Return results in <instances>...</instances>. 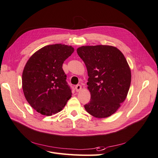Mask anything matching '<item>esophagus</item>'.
<instances>
[{
	"label": "esophagus",
	"instance_id": "34e87169",
	"mask_svg": "<svg viewBox=\"0 0 158 158\" xmlns=\"http://www.w3.org/2000/svg\"><path fill=\"white\" fill-rule=\"evenodd\" d=\"M75 89H76V91L77 92H80V91L82 89V85H76V87H75Z\"/></svg>",
	"mask_w": 158,
	"mask_h": 158
}]
</instances>
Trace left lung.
I'll return each instance as SVG.
<instances>
[{"label": "left lung", "instance_id": "obj_1", "mask_svg": "<svg viewBox=\"0 0 158 158\" xmlns=\"http://www.w3.org/2000/svg\"><path fill=\"white\" fill-rule=\"evenodd\" d=\"M77 53L87 68L91 99L84 106L94 117H109L127 98L131 71L122 52L111 45L82 46Z\"/></svg>", "mask_w": 158, "mask_h": 158}]
</instances>
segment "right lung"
<instances>
[{"label": "right lung", "instance_id": "obj_1", "mask_svg": "<svg viewBox=\"0 0 158 158\" xmlns=\"http://www.w3.org/2000/svg\"><path fill=\"white\" fill-rule=\"evenodd\" d=\"M74 51V47L64 44L49 45L27 61L22 73L23 92L37 112L46 116L59 113L72 97L63 64Z\"/></svg>", "mask_w": 158, "mask_h": 158}]
</instances>
